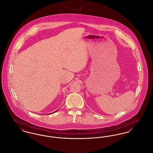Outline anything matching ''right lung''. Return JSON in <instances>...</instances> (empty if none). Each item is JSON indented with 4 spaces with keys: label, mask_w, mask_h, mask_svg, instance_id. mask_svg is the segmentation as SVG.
<instances>
[{
    "label": "right lung",
    "mask_w": 153,
    "mask_h": 153,
    "mask_svg": "<svg viewBox=\"0 0 153 153\" xmlns=\"http://www.w3.org/2000/svg\"><path fill=\"white\" fill-rule=\"evenodd\" d=\"M56 111H57V110H56Z\"/></svg>",
    "instance_id": "1"
}]
</instances>
